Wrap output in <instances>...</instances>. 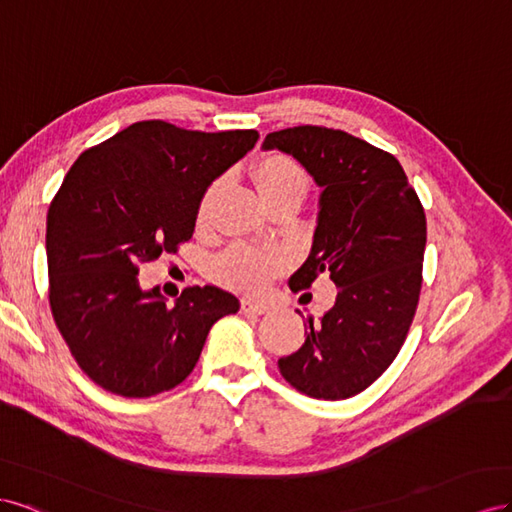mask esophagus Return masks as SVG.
Here are the masks:
<instances>
[{
	"mask_svg": "<svg viewBox=\"0 0 512 512\" xmlns=\"http://www.w3.org/2000/svg\"><path fill=\"white\" fill-rule=\"evenodd\" d=\"M268 309H270V306L264 304V302H255V300H248V298H244L240 302V311L244 315H264V313H268Z\"/></svg>",
	"mask_w": 512,
	"mask_h": 512,
	"instance_id": "esophagus-1",
	"label": "esophagus"
}]
</instances>
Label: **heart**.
Listing matches in <instances>:
<instances>
[{
    "instance_id": "1",
    "label": "heart",
    "mask_w": 512,
    "mask_h": 512,
    "mask_svg": "<svg viewBox=\"0 0 512 512\" xmlns=\"http://www.w3.org/2000/svg\"><path fill=\"white\" fill-rule=\"evenodd\" d=\"M253 182L268 210H276L287 203L300 206L311 188L309 171L296 158L281 152L261 156L253 165ZM223 191V178L214 180L203 191L197 206V223H206L216 197ZM287 268V259L281 253L255 251L251 246L236 244L227 248L210 264V279L240 294H261L276 276Z\"/></svg>"
}]
</instances>
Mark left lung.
Wrapping results in <instances>:
<instances>
[{
  "label": "left lung",
  "mask_w": 512,
  "mask_h": 512,
  "mask_svg": "<svg viewBox=\"0 0 512 512\" xmlns=\"http://www.w3.org/2000/svg\"><path fill=\"white\" fill-rule=\"evenodd\" d=\"M264 148L291 154L324 188L311 255L289 289H309L324 272L339 289L324 317H306V341L279 360L281 375L313 399H349L390 367L412 326L425 208L397 158L343 130H276Z\"/></svg>",
  "instance_id": "8db88e82"
}]
</instances>
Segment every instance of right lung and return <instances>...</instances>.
Here are the masks:
<instances>
[{
  "label": "right lung",
  "mask_w": 512,
  "mask_h": 512,
  "mask_svg": "<svg viewBox=\"0 0 512 512\" xmlns=\"http://www.w3.org/2000/svg\"><path fill=\"white\" fill-rule=\"evenodd\" d=\"M257 139V130L145 120L85 150L66 173L47 214L49 304L72 358L100 388L128 399L175 388L214 321L238 313L221 287H186L167 304L137 274L191 240L203 191Z\"/></svg>",
  "instance_id": "obj_1"
}]
</instances>
